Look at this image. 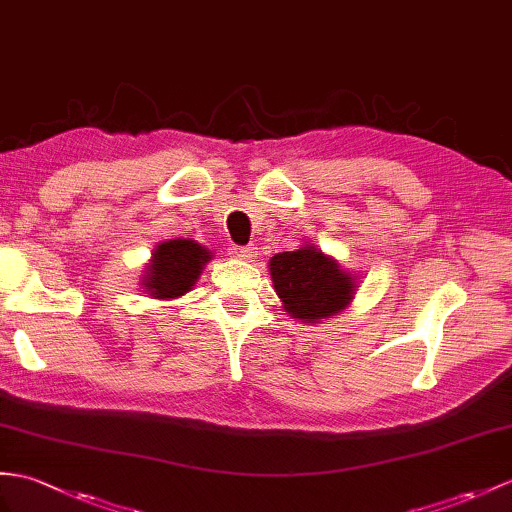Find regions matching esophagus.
Listing matches in <instances>:
<instances>
[{
  "instance_id": "34e87169",
  "label": "esophagus",
  "mask_w": 512,
  "mask_h": 512,
  "mask_svg": "<svg viewBox=\"0 0 512 512\" xmlns=\"http://www.w3.org/2000/svg\"><path fill=\"white\" fill-rule=\"evenodd\" d=\"M229 253H231V257H235V259H242V261H248V259H253L255 257V248L253 246H231L229 248Z\"/></svg>"
}]
</instances>
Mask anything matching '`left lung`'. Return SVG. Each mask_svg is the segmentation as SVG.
<instances>
[{"label": "left lung", "instance_id": "8db88e82", "mask_svg": "<svg viewBox=\"0 0 512 512\" xmlns=\"http://www.w3.org/2000/svg\"><path fill=\"white\" fill-rule=\"evenodd\" d=\"M270 277L283 310L301 323H318L347 310L358 288L334 257L310 244L272 257Z\"/></svg>", "mask_w": 512, "mask_h": 512}]
</instances>
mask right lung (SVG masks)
Wrapping results in <instances>:
<instances>
[{"label": "right lung", "mask_w": 512, "mask_h": 512, "mask_svg": "<svg viewBox=\"0 0 512 512\" xmlns=\"http://www.w3.org/2000/svg\"><path fill=\"white\" fill-rule=\"evenodd\" d=\"M211 259V253L205 246L194 240H170L154 248L150 264L146 266V275L141 279L146 294L154 299H178L192 290L198 281L202 266Z\"/></svg>", "instance_id": "right-lung-1"}]
</instances>
